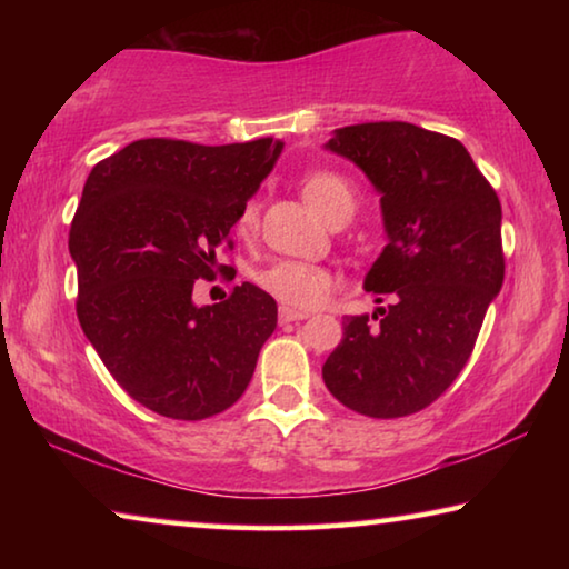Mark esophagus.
I'll return each mask as SVG.
<instances>
[{
    "label": "esophagus",
    "instance_id": "34e87169",
    "mask_svg": "<svg viewBox=\"0 0 569 569\" xmlns=\"http://www.w3.org/2000/svg\"><path fill=\"white\" fill-rule=\"evenodd\" d=\"M303 319H308V313H306V311H293V308H286V306L278 308V321H281V323L303 321Z\"/></svg>",
    "mask_w": 569,
    "mask_h": 569
}]
</instances>
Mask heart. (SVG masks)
Wrapping results in <instances>:
<instances>
[{
	"label": "heart",
	"instance_id": "obj_1",
	"mask_svg": "<svg viewBox=\"0 0 569 569\" xmlns=\"http://www.w3.org/2000/svg\"><path fill=\"white\" fill-rule=\"evenodd\" d=\"M303 200L319 213L326 223L333 218L349 220L356 198L349 180L336 176V172H311L301 182ZM258 226V206L246 203L236 218V230L240 236H250ZM258 286L266 293H271L278 303L293 311H308V308L321 306L331 296L333 278L329 271L319 266L301 263V261H273L256 276Z\"/></svg>",
	"mask_w": 569,
	"mask_h": 569
}]
</instances>
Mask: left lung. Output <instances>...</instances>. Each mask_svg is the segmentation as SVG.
Here are the masks:
<instances>
[{
  "instance_id": "left-lung-1",
  "label": "left lung",
  "mask_w": 569,
  "mask_h": 569,
  "mask_svg": "<svg viewBox=\"0 0 569 569\" xmlns=\"http://www.w3.org/2000/svg\"><path fill=\"white\" fill-rule=\"evenodd\" d=\"M326 150L381 196L387 246L363 288L389 303L346 316L323 383L363 417H407L459 377L502 288V206L459 140L411 122L349 124Z\"/></svg>"
}]
</instances>
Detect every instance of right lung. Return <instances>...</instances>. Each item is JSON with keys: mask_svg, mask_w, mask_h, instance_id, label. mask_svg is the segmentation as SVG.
Instances as JSON below:
<instances>
[{"mask_svg": "<svg viewBox=\"0 0 569 569\" xmlns=\"http://www.w3.org/2000/svg\"><path fill=\"white\" fill-rule=\"evenodd\" d=\"M283 142L196 146L148 138L104 158L70 228L77 319L114 381L168 419L200 421L243 397L278 306L253 283L192 303ZM228 268V266H223Z\"/></svg>", "mask_w": 569, "mask_h": 569, "instance_id": "right-lung-1", "label": "right lung"}]
</instances>
